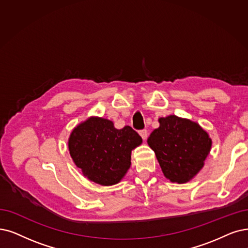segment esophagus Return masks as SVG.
I'll return each instance as SVG.
<instances>
[{
    "mask_svg": "<svg viewBox=\"0 0 248 248\" xmlns=\"http://www.w3.org/2000/svg\"><path fill=\"white\" fill-rule=\"evenodd\" d=\"M140 136H141V138H142L143 140H146V138H147V135H148L147 130H145V129L140 130Z\"/></svg>",
    "mask_w": 248,
    "mask_h": 248,
    "instance_id": "obj_1",
    "label": "esophagus"
}]
</instances>
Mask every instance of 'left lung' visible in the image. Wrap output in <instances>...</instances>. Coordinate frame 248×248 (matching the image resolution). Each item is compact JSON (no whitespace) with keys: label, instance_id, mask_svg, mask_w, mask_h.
Returning <instances> with one entry per match:
<instances>
[{"label":"left lung","instance_id":"8db88e82","mask_svg":"<svg viewBox=\"0 0 248 248\" xmlns=\"http://www.w3.org/2000/svg\"><path fill=\"white\" fill-rule=\"evenodd\" d=\"M160 126L147 138L164 176L173 183L190 181L204 166L212 138L189 119L170 115L158 119Z\"/></svg>","mask_w":248,"mask_h":248}]
</instances>
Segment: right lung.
<instances>
[{
    "mask_svg": "<svg viewBox=\"0 0 248 248\" xmlns=\"http://www.w3.org/2000/svg\"><path fill=\"white\" fill-rule=\"evenodd\" d=\"M142 138L130 126L117 129L102 117H90L79 123L68 140L74 164L88 180L103 186L120 182L131 165V152Z\"/></svg>",
    "mask_w": 248,
    "mask_h": 248,
    "instance_id": "right-lung-1",
    "label": "right lung"
}]
</instances>
